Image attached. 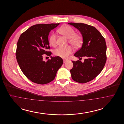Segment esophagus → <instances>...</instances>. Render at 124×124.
<instances>
[{
    "instance_id": "esophagus-1",
    "label": "esophagus",
    "mask_w": 124,
    "mask_h": 124,
    "mask_svg": "<svg viewBox=\"0 0 124 124\" xmlns=\"http://www.w3.org/2000/svg\"><path fill=\"white\" fill-rule=\"evenodd\" d=\"M64 63H65L68 61V60H66V59H64Z\"/></svg>"
}]
</instances>
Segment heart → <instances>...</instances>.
Returning <instances> with one entry per match:
<instances>
[{
  "mask_svg": "<svg viewBox=\"0 0 124 124\" xmlns=\"http://www.w3.org/2000/svg\"><path fill=\"white\" fill-rule=\"evenodd\" d=\"M59 32L69 39V43L75 46H80L82 43V38L78 34H75V31L71 26L65 25L59 30ZM56 35L55 33H52L49 38V42L51 46H54L56 45ZM72 52V49L70 46L59 47L56 49L54 53L55 55L63 59H67Z\"/></svg>",
  "mask_w": 124,
  "mask_h": 124,
  "instance_id": "obj_1",
  "label": "heart"
}]
</instances>
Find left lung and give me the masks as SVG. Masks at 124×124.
Returning <instances> with one entry per match:
<instances>
[{
	"mask_svg": "<svg viewBox=\"0 0 124 124\" xmlns=\"http://www.w3.org/2000/svg\"><path fill=\"white\" fill-rule=\"evenodd\" d=\"M82 36L81 48L74 54L78 58L85 57L81 61H72L73 68L70 70L72 79L80 83L93 80L103 70L106 60V46L105 39L94 27L83 23H69Z\"/></svg>",
	"mask_w": 124,
	"mask_h": 124,
	"instance_id": "obj_1",
	"label": "left lung"
}]
</instances>
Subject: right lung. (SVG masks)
<instances>
[{"label": "right lung", "mask_w": 124, "mask_h": 124, "mask_svg": "<svg viewBox=\"0 0 124 124\" xmlns=\"http://www.w3.org/2000/svg\"><path fill=\"white\" fill-rule=\"evenodd\" d=\"M58 24L34 25L20 36L17 45L16 59L24 75L31 81L44 85L52 81L57 71L63 63L58 56H51V59L43 61V54L50 56L48 36Z\"/></svg>", "instance_id": "obj_1"}]
</instances>
